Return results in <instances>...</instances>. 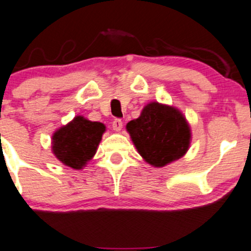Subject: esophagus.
Listing matches in <instances>:
<instances>
[{
  "label": "esophagus",
  "instance_id": "esophagus-1",
  "mask_svg": "<svg viewBox=\"0 0 251 251\" xmlns=\"http://www.w3.org/2000/svg\"><path fill=\"white\" fill-rule=\"evenodd\" d=\"M112 127H113V129H116V131H120V129H122V127H123V122H122V119H119V118L113 119V122H112Z\"/></svg>",
  "mask_w": 251,
  "mask_h": 251
}]
</instances>
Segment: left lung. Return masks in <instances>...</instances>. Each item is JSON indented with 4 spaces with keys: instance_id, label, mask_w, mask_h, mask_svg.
<instances>
[{
    "instance_id": "8db88e82",
    "label": "left lung",
    "mask_w": 251,
    "mask_h": 251,
    "mask_svg": "<svg viewBox=\"0 0 251 251\" xmlns=\"http://www.w3.org/2000/svg\"><path fill=\"white\" fill-rule=\"evenodd\" d=\"M139 154L149 164L163 167L178 160L188 151L190 127L175 107L149 103L138 119L126 126Z\"/></svg>"
}]
</instances>
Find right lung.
<instances>
[{
	"mask_svg": "<svg viewBox=\"0 0 251 251\" xmlns=\"http://www.w3.org/2000/svg\"><path fill=\"white\" fill-rule=\"evenodd\" d=\"M105 126L102 123L77 116L74 120L54 133L52 138V151L66 166L82 169L94 156L100 145Z\"/></svg>",
	"mask_w": 251,
	"mask_h": 251,
	"instance_id": "right-lung-1",
	"label": "right lung"
}]
</instances>
